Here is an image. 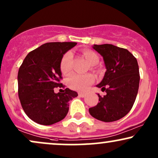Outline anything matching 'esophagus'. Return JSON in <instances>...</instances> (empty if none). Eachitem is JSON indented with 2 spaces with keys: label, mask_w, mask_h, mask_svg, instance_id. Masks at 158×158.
<instances>
[{
  "label": "esophagus",
  "mask_w": 158,
  "mask_h": 158,
  "mask_svg": "<svg viewBox=\"0 0 158 158\" xmlns=\"http://www.w3.org/2000/svg\"><path fill=\"white\" fill-rule=\"evenodd\" d=\"M78 95H79V96H80V97H85V93L79 92V93H78Z\"/></svg>",
  "instance_id": "34e87169"
}]
</instances>
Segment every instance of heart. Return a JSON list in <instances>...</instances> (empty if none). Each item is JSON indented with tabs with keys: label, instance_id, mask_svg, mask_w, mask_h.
Instances as JSON below:
<instances>
[{
	"label": "heart",
	"instance_id": "obj_1",
	"mask_svg": "<svg viewBox=\"0 0 158 158\" xmlns=\"http://www.w3.org/2000/svg\"><path fill=\"white\" fill-rule=\"evenodd\" d=\"M83 56L86 59L90 65H95L98 62L99 58L98 55L94 51L90 50H83ZM73 58V54L71 51H68L62 56L60 61V70L64 74H67L71 70V60ZM95 78L92 74H81L73 73L68 78V85L71 89L77 90H85L94 82Z\"/></svg>",
	"mask_w": 158,
	"mask_h": 158
}]
</instances>
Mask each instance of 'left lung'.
Segmentation results:
<instances>
[{"label":"left lung","mask_w":158,"mask_h":158,"mask_svg":"<svg viewBox=\"0 0 158 158\" xmlns=\"http://www.w3.org/2000/svg\"><path fill=\"white\" fill-rule=\"evenodd\" d=\"M93 48L103 56L107 69L96 85L106 95L98 94L99 102L89 113L104 122L118 121L130 111L135 101L140 81L138 61L128 50L111 44L94 45Z\"/></svg>","instance_id":"1"}]
</instances>
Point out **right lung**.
<instances>
[{
  "label": "right lung",
  "mask_w": 158,
  "mask_h": 158,
  "mask_svg": "<svg viewBox=\"0 0 158 158\" xmlns=\"http://www.w3.org/2000/svg\"><path fill=\"white\" fill-rule=\"evenodd\" d=\"M71 42L47 43L29 52L19 68L18 96L27 116L42 125L62 121L68 114L69 102L78 96L65 88L55 94L54 87H64L60 61L68 50L77 45Z\"/></svg>",
  "instance_id": "add662e5"
}]
</instances>
